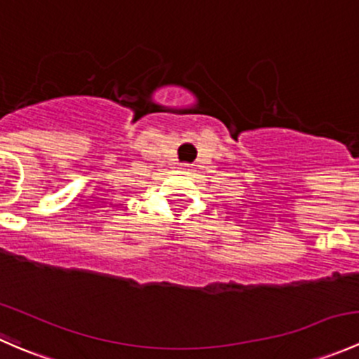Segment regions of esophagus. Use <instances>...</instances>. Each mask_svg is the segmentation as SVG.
Wrapping results in <instances>:
<instances>
[{"label": "esophagus", "instance_id": "obj_1", "mask_svg": "<svg viewBox=\"0 0 359 359\" xmlns=\"http://www.w3.org/2000/svg\"><path fill=\"white\" fill-rule=\"evenodd\" d=\"M182 168H184V170H189V166H187V165H182Z\"/></svg>", "mask_w": 359, "mask_h": 359}]
</instances>
